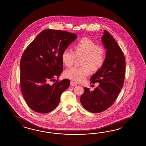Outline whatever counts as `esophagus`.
I'll list each match as a JSON object with an SVG mask.
<instances>
[{
	"label": "esophagus",
	"instance_id": "obj_1",
	"mask_svg": "<svg viewBox=\"0 0 146 146\" xmlns=\"http://www.w3.org/2000/svg\"><path fill=\"white\" fill-rule=\"evenodd\" d=\"M77 84L75 83L74 82H72V81H71V82H70V86H76Z\"/></svg>",
	"mask_w": 146,
	"mask_h": 146
}]
</instances>
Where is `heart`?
Masks as SVG:
<instances>
[{"label":"heart","mask_w":146,"mask_h":146,"mask_svg":"<svg viewBox=\"0 0 146 146\" xmlns=\"http://www.w3.org/2000/svg\"><path fill=\"white\" fill-rule=\"evenodd\" d=\"M76 58H82L80 64L82 67H72L65 71L66 77L76 82H83L90 75L91 70L96 72L103 67L106 58L104 48L88 38H83L75 44L74 52L66 50L62 53L63 63L70 67Z\"/></svg>","instance_id":"obj_1"}]
</instances>
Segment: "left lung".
<instances>
[{
	"label": "left lung",
	"instance_id": "left-lung-1",
	"mask_svg": "<svg viewBox=\"0 0 146 146\" xmlns=\"http://www.w3.org/2000/svg\"><path fill=\"white\" fill-rule=\"evenodd\" d=\"M101 39L107 50L104 64L90 79L91 83H99V86L93 91L84 88L80 99L84 108L93 113L102 112L114 103L125 78V57L120 47L106 30Z\"/></svg>",
	"mask_w": 146,
	"mask_h": 146
}]
</instances>
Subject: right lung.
Masks as SVG:
<instances>
[{
	"label": "right lung",
	"instance_id": "obj_1",
	"mask_svg": "<svg viewBox=\"0 0 146 146\" xmlns=\"http://www.w3.org/2000/svg\"><path fill=\"white\" fill-rule=\"evenodd\" d=\"M76 38L75 33L44 30L25 48L20 62V86L27 104L35 112L54 110L69 88V79H57L52 85L49 82L61 75L62 53Z\"/></svg>",
	"mask_w": 146,
	"mask_h": 146
}]
</instances>
